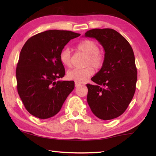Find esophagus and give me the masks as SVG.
Returning <instances> with one entry per match:
<instances>
[{
	"label": "esophagus",
	"mask_w": 156,
	"mask_h": 156,
	"mask_svg": "<svg viewBox=\"0 0 156 156\" xmlns=\"http://www.w3.org/2000/svg\"><path fill=\"white\" fill-rule=\"evenodd\" d=\"M81 85V83H77V82H75V87H78L79 86Z\"/></svg>",
	"instance_id": "1"
}]
</instances>
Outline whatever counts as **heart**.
<instances>
[{
    "label": "heart",
    "instance_id": "b5f03b06",
    "mask_svg": "<svg viewBox=\"0 0 156 156\" xmlns=\"http://www.w3.org/2000/svg\"><path fill=\"white\" fill-rule=\"evenodd\" d=\"M77 48L80 51L87 55L86 66L84 69H73L69 71L67 77L70 80L77 83H84L94 73V70L90 65L96 69L102 67L105 62V55L99 51V45L92 40H84L79 43ZM60 60L63 65L67 67L72 66V55L69 49H63L60 54Z\"/></svg>",
    "mask_w": 156,
    "mask_h": 156
}]
</instances>
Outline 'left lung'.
<instances>
[{
	"label": "left lung",
	"mask_w": 156,
	"mask_h": 156,
	"mask_svg": "<svg viewBox=\"0 0 156 156\" xmlns=\"http://www.w3.org/2000/svg\"><path fill=\"white\" fill-rule=\"evenodd\" d=\"M84 36L96 38L105 50V62L87 84V102L94 114L103 120L122 115L136 91L137 69L135 56L129 42L113 29H94Z\"/></svg>",
	"instance_id": "8db88e82"
}]
</instances>
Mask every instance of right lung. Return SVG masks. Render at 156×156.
<instances>
[{
  "mask_svg": "<svg viewBox=\"0 0 156 156\" xmlns=\"http://www.w3.org/2000/svg\"><path fill=\"white\" fill-rule=\"evenodd\" d=\"M80 35L70 31H45L29 38L21 49L16 70L17 90L25 109L35 117L47 119L57 114L74 89L73 81L56 79L65 74L60 52Z\"/></svg>",
  "mask_w": 156,
  "mask_h": 156,
  "instance_id": "obj_1",
  "label": "right lung"
}]
</instances>
